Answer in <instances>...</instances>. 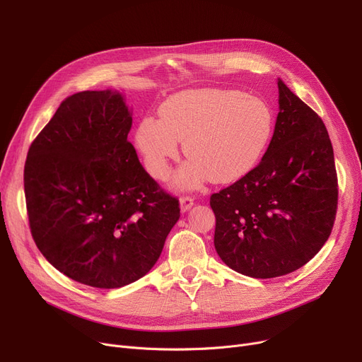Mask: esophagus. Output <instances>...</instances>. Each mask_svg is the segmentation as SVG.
Segmentation results:
<instances>
[{
    "instance_id": "1",
    "label": "esophagus",
    "mask_w": 362,
    "mask_h": 362,
    "mask_svg": "<svg viewBox=\"0 0 362 362\" xmlns=\"http://www.w3.org/2000/svg\"><path fill=\"white\" fill-rule=\"evenodd\" d=\"M194 205V198L189 197V195H183L180 197V210L185 213L187 211L189 208H191Z\"/></svg>"
}]
</instances>
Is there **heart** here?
<instances>
[{
	"label": "heart",
	"instance_id": "obj_1",
	"mask_svg": "<svg viewBox=\"0 0 362 362\" xmlns=\"http://www.w3.org/2000/svg\"><path fill=\"white\" fill-rule=\"evenodd\" d=\"M274 127L272 108L259 98L230 89L180 92L161 107V117H145L136 142L145 165L156 179H164L170 161L191 158L180 170L177 183L194 187L210 179L232 182L257 164Z\"/></svg>",
	"mask_w": 362,
	"mask_h": 362
}]
</instances>
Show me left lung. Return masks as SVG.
<instances>
[{"label":"left lung","instance_id":"1","mask_svg":"<svg viewBox=\"0 0 362 362\" xmlns=\"http://www.w3.org/2000/svg\"><path fill=\"white\" fill-rule=\"evenodd\" d=\"M277 122L259 164L213 194L214 246L240 274L272 279L305 265L329 239L337 211V173L327 129L284 85Z\"/></svg>","mask_w":362,"mask_h":362}]
</instances>
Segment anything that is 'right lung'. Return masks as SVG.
Returning <instances> with one entry per match:
<instances>
[{
	"mask_svg": "<svg viewBox=\"0 0 362 362\" xmlns=\"http://www.w3.org/2000/svg\"><path fill=\"white\" fill-rule=\"evenodd\" d=\"M130 129L119 92L73 93L33 139L25 163L37 250L92 288L116 289L144 277L180 217L179 199L139 163Z\"/></svg>",
	"mask_w": 362,
	"mask_h": 362,
	"instance_id": "add662e5",
	"label": "right lung"
}]
</instances>
